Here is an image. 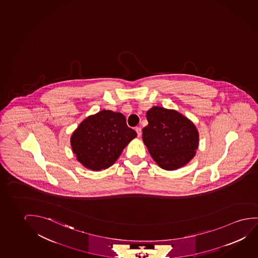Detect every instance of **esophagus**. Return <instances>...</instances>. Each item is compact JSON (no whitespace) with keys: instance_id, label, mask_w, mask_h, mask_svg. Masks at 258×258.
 <instances>
[{"instance_id":"1","label":"esophagus","mask_w":258,"mask_h":258,"mask_svg":"<svg viewBox=\"0 0 258 258\" xmlns=\"http://www.w3.org/2000/svg\"><path fill=\"white\" fill-rule=\"evenodd\" d=\"M136 131H137V133H138V137H140L141 134H142V130H141V127H136Z\"/></svg>"}]
</instances>
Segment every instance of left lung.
<instances>
[{
    "instance_id": "left-lung-1",
    "label": "left lung",
    "mask_w": 258,
    "mask_h": 258,
    "mask_svg": "<svg viewBox=\"0 0 258 258\" xmlns=\"http://www.w3.org/2000/svg\"><path fill=\"white\" fill-rule=\"evenodd\" d=\"M146 118L148 125L143 128V141L161 168L175 170L194 158L199 133L190 119L159 106L150 109Z\"/></svg>"
}]
</instances>
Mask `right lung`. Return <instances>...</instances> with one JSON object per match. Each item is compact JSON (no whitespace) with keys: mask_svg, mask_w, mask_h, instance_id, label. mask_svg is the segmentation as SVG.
I'll return each instance as SVG.
<instances>
[{"mask_svg":"<svg viewBox=\"0 0 258 258\" xmlns=\"http://www.w3.org/2000/svg\"><path fill=\"white\" fill-rule=\"evenodd\" d=\"M136 137L122 113L103 110L79 125L72 136V149L84 167L99 171L112 166Z\"/></svg>","mask_w":258,"mask_h":258,"instance_id":"right-lung-1","label":"right lung"}]
</instances>
